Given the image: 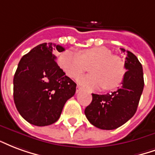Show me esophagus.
<instances>
[{
	"label": "esophagus",
	"mask_w": 155,
	"mask_h": 155,
	"mask_svg": "<svg viewBox=\"0 0 155 155\" xmlns=\"http://www.w3.org/2000/svg\"><path fill=\"white\" fill-rule=\"evenodd\" d=\"M81 90H82V87H80V86H79V85L77 86V89H76V92H77V93H78L79 91H81Z\"/></svg>",
	"instance_id": "obj_1"
}]
</instances>
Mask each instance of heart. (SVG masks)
Masks as SVG:
<instances>
[{
    "instance_id": "1",
    "label": "heart",
    "mask_w": 155,
    "mask_h": 155,
    "mask_svg": "<svg viewBox=\"0 0 155 155\" xmlns=\"http://www.w3.org/2000/svg\"><path fill=\"white\" fill-rule=\"evenodd\" d=\"M58 65L67 76L75 79L85 72L87 67L91 74L78 78V82L91 90L104 87L112 90L118 87L125 78V64L122 58L113 55L109 48L99 46L85 49L78 54L65 51L58 58Z\"/></svg>"
}]
</instances>
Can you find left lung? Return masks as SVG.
Returning <instances> with one entry per match:
<instances>
[{
  "label": "left lung",
  "instance_id": "obj_1",
  "mask_svg": "<svg viewBox=\"0 0 155 155\" xmlns=\"http://www.w3.org/2000/svg\"><path fill=\"white\" fill-rule=\"evenodd\" d=\"M125 58L126 73L121 87L105 95L92 93V101L86 107L85 115L89 122L101 130H115L127 122L135 115L144 89L142 65L131 52Z\"/></svg>",
  "mask_w": 155,
  "mask_h": 155
}]
</instances>
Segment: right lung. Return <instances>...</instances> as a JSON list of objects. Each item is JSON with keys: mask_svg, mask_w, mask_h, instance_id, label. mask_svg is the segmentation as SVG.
I'll use <instances>...</instances> for the list:
<instances>
[{"mask_svg": "<svg viewBox=\"0 0 155 155\" xmlns=\"http://www.w3.org/2000/svg\"><path fill=\"white\" fill-rule=\"evenodd\" d=\"M64 47L44 43L21 58L13 80L16 109L26 121L45 126L59 119L66 101L74 96L77 84L65 75L53 54Z\"/></svg>", "mask_w": 155, "mask_h": 155, "instance_id": "1", "label": "right lung"}]
</instances>
